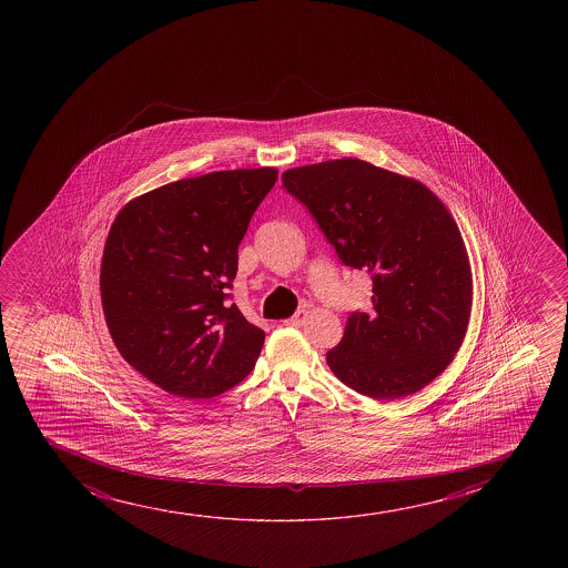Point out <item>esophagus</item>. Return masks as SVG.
<instances>
[{
  "instance_id": "1",
  "label": "esophagus",
  "mask_w": 568,
  "mask_h": 568,
  "mask_svg": "<svg viewBox=\"0 0 568 568\" xmlns=\"http://www.w3.org/2000/svg\"><path fill=\"white\" fill-rule=\"evenodd\" d=\"M306 318H308V311L301 308V311L296 312L295 316H293V318H288L285 324H287V326L301 327L304 322H306Z\"/></svg>"
}]
</instances>
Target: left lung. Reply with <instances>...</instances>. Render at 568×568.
Listing matches in <instances>:
<instances>
[{
    "label": "left lung",
    "instance_id": "8db88e82",
    "mask_svg": "<svg viewBox=\"0 0 568 568\" xmlns=\"http://www.w3.org/2000/svg\"><path fill=\"white\" fill-rule=\"evenodd\" d=\"M343 264L373 273V311L351 314L327 365L363 396H412L458 353L474 303L466 244L419 180L335 159L283 172Z\"/></svg>",
    "mask_w": 568,
    "mask_h": 568
}]
</instances>
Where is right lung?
I'll return each mask as SVG.
<instances>
[{
  "mask_svg": "<svg viewBox=\"0 0 568 568\" xmlns=\"http://www.w3.org/2000/svg\"><path fill=\"white\" fill-rule=\"evenodd\" d=\"M275 180L273 166L176 180L133 197L110 226L101 301L112 342L172 396L210 399L256 366L264 329L223 301Z\"/></svg>",
  "mask_w": 568,
  "mask_h": 568,
  "instance_id": "right-lung-1",
  "label": "right lung"
}]
</instances>
